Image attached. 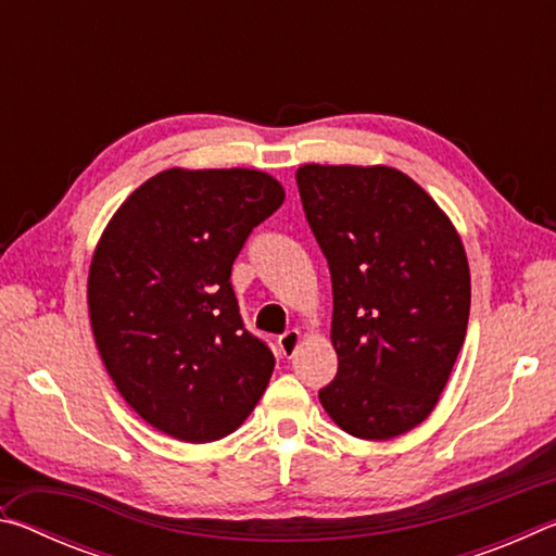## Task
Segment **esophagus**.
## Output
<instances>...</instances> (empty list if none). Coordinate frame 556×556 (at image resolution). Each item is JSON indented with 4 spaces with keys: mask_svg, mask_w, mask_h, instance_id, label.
I'll use <instances>...</instances> for the list:
<instances>
[{
    "mask_svg": "<svg viewBox=\"0 0 556 556\" xmlns=\"http://www.w3.org/2000/svg\"><path fill=\"white\" fill-rule=\"evenodd\" d=\"M279 351L285 357H291L296 353V348L301 343V331H296V328H291V331H287L285 336H279Z\"/></svg>",
    "mask_w": 556,
    "mask_h": 556,
    "instance_id": "34e87169",
    "label": "esophagus"
}]
</instances>
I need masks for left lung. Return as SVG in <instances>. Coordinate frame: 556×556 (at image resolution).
<instances>
[{
	"label": "left lung",
	"instance_id": "obj_1",
	"mask_svg": "<svg viewBox=\"0 0 556 556\" xmlns=\"http://www.w3.org/2000/svg\"><path fill=\"white\" fill-rule=\"evenodd\" d=\"M299 195L333 281V382L324 409L388 441L434 412L466 338L470 271L439 203L392 166L304 164Z\"/></svg>",
	"mask_w": 556,
	"mask_h": 556
}]
</instances>
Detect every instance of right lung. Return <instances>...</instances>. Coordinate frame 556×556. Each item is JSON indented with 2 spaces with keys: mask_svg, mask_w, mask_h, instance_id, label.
Masks as SVG:
<instances>
[{
  "mask_svg": "<svg viewBox=\"0 0 556 556\" xmlns=\"http://www.w3.org/2000/svg\"><path fill=\"white\" fill-rule=\"evenodd\" d=\"M285 203L257 168H166L119 205L88 271L98 353L125 402L162 434L208 444L265 394L275 355L244 331L230 269Z\"/></svg>",
  "mask_w": 556,
  "mask_h": 556,
  "instance_id": "1",
  "label": "right lung"
}]
</instances>
